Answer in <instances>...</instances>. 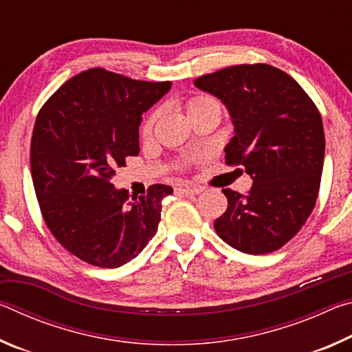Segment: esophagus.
<instances>
[{
	"label": "esophagus",
	"instance_id": "esophagus-1",
	"mask_svg": "<svg viewBox=\"0 0 352 352\" xmlns=\"http://www.w3.org/2000/svg\"><path fill=\"white\" fill-rule=\"evenodd\" d=\"M177 192L186 195V197H194L201 192V188H177Z\"/></svg>",
	"mask_w": 352,
	"mask_h": 352
}]
</instances>
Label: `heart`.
I'll return each instance as SVG.
<instances>
[{
	"mask_svg": "<svg viewBox=\"0 0 352 352\" xmlns=\"http://www.w3.org/2000/svg\"><path fill=\"white\" fill-rule=\"evenodd\" d=\"M210 105H219V102L216 99L210 98V96H195L188 102V111L205 109V107H210ZM157 119H158V111L152 113V115L146 119V122L142 124V129H141L142 136H151L152 135Z\"/></svg>",
	"mask_w": 352,
	"mask_h": 352,
	"instance_id": "b5f03b06",
	"label": "heart"
}]
</instances>
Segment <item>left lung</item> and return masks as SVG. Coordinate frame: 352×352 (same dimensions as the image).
<instances>
[{"label": "left lung", "instance_id": "8db88e82", "mask_svg": "<svg viewBox=\"0 0 352 352\" xmlns=\"http://www.w3.org/2000/svg\"><path fill=\"white\" fill-rule=\"evenodd\" d=\"M194 85L228 109L234 136L225 163L253 178L247 195L226 188L216 233L242 253L265 254L294 237L315 206L324 160L317 107L295 79L267 63L236 65L201 76Z\"/></svg>", "mask_w": 352, "mask_h": 352}]
</instances>
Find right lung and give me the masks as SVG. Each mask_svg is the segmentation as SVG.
Masks as SVG:
<instances>
[{"label":"right lung","mask_w":352,"mask_h":352,"mask_svg":"<svg viewBox=\"0 0 352 352\" xmlns=\"http://www.w3.org/2000/svg\"><path fill=\"white\" fill-rule=\"evenodd\" d=\"M91 68L65 82L41 107L31 140V174L47 228L71 254L116 269L136 258L162 219L172 194L152 184L129 200L111 178L140 153L141 115L170 90Z\"/></svg>","instance_id":"right-lung-1"}]
</instances>
